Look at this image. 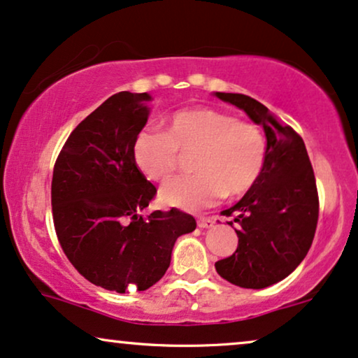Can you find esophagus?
<instances>
[{"label":"esophagus","mask_w":358,"mask_h":358,"mask_svg":"<svg viewBox=\"0 0 358 358\" xmlns=\"http://www.w3.org/2000/svg\"><path fill=\"white\" fill-rule=\"evenodd\" d=\"M215 223H216L215 218H198V226H200V228H203V229L211 228V226Z\"/></svg>","instance_id":"34e87169"}]
</instances>
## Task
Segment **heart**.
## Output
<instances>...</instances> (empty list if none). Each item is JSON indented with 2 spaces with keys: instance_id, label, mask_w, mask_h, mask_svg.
I'll return each mask as SVG.
<instances>
[{
  "instance_id": "b5f03b06",
  "label": "heart",
  "mask_w": 358,
  "mask_h": 358,
  "mask_svg": "<svg viewBox=\"0 0 358 358\" xmlns=\"http://www.w3.org/2000/svg\"><path fill=\"white\" fill-rule=\"evenodd\" d=\"M200 147L196 175L176 176L160 189L162 203L196 211L224 194L239 196L252 188L266 164L261 129L216 108H187L171 115L169 132L142 130L134 140L135 164L153 182H164L178 166L180 150Z\"/></svg>"
}]
</instances>
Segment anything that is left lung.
Here are the masks:
<instances>
[{
	"label": "left lung",
	"mask_w": 358,
	"mask_h": 358,
	"mask_svg": "<svg viewBox=\"0 0 358 358\" xmlns=\"http://www.w3.org/2000/svg\"><path fill=\"white\" fill-rule=\"evenodd\" d=\"M236 106L266 134V164L252 188L223 211L238 224V248L215 264L221 278L246 289H264L287 278L309 251L319 218L315 176L304 140L256 99L215 92Z\"/></svg>",
	"instance_id": "obj_1"
}]
</instances>
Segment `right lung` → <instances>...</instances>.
I'll return each instance as SVG.
<instances>
[{"label": "right lung", "instance_id": "obj_1", "mask_svg": "<svg viewBox=\"0 0 358 358\" xmlns=\"http://www.w3.org/2000/svg\"><path fill=\"white\" fill-rule=\"evenodd\" d=\"M147 92L108 97L72 130L54 165L51 203L67 259L96 286L145 291L169 269L192 215L171 208L142 215L157 188L138 170L134 140L147 124Z\"/></svg>", "mask_w": 358, "mask_h": 358}]
</instances>
